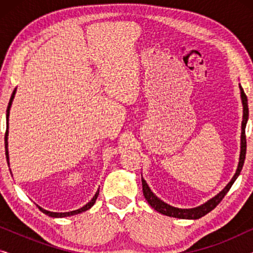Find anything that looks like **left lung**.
Returning a JSON list of instances; mask_svg holds the SVG:
<instances>
[{
    "label": "left lung",
    "instance_id": "left-lung-1",
    "mask_svg": "<svg viewBox=\"0 0 253 253\" xmlns=\"http://www.w3.org/2000/svg\"><path fill=\"white\" fill-rule=\"evenodd\" d=\"M241 89V96H242V103H243V121H242V137H241V155H240V162H238L237 170L235 172L234 177L231 178V181L228 183L226 188H224L222 191L214 197V198L210 199L209 202L203 204L202 206L195 207V209H189V210H182V209H176V207H172L168 204H166L158 198L157 196L154 195L153 192L151 191V189L148 188L147 183L145 182L144 178H141V183H143V192L145 198H146L147 203L153 207L155 211H158L159 213L164 214V215L167 216H172V217H178V219H199L204 215H206L207 213L211 212V211L215 209V207L221 203V200L223 199V197L227 195V192L229 191V189L233 185V183L236 181L237 176L240 175V172L243 168L244 160H245V154H247V137H245V126H247V121L249 116V108H248V98L245 95V93L240 85Z\"/></svg>",
    "mask_w": 253,
    "mask_h": 253
}]
</instances>
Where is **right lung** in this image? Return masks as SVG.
I'll return each mask as SVG.
<instances>
[{
    "label": "right lung",
    "instance_id": "add662e5",
    "mask_svg": "<svg viewBox=\"0 0 253 253\" xmlns=\"http://www.w3.org/2000/svg\"><path fill=\"white\" fill-rule=\"evenodd\" d=\"M15 93H16V88L13 89V92H12V94H11V98H10V101H9L8 108H6V122H8V121H9V110H10V107H11L12 100H13V98H15ZM4 145H5V157H6V161H8V165H9V153H8V130L5 131ZM98 196H99V190H98V191H96V193L94 195V197H93V198H92L91 202L86 204L85 206H83L82 209L76 210V211H72V212H67V213H55V212H49V211H46V210L41 209L40 206H38V207H39V210L41 211V212L44 213V214H47V215H49V216H51V217H64V216H70V215H75V214H78V213L85 212V211H87V210L91 209V207H92L93 205H94V203H95L96 198H98Z\"/></svg>",
    "mask_w": 253,
    "mask_h": 253
}]
</instances>
